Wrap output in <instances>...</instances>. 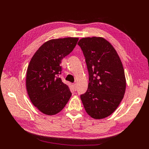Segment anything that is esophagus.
Instances as JSON below:
<instances>
[{
	"label": "esophagus",
	"mask_w": 149,
	"mask_h": 149,
	"mask_svg": "<svg viewBox=\"0 0 149 149\" xmlns=\"http://www.w3.org/2000/svg\"><path fill=\"white\" fill-rule=\"evenodd\" d=\"M73 86H74V89L75 90L76 89V88H77V84H73Z\"/></svg>",
	"instance_id": "esophagus-1"
}]
</instances>
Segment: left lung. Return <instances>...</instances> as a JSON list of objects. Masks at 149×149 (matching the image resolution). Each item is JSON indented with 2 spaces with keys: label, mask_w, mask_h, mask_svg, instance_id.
Listing matches in <instances>:
<instances>
[{
  "label": "left lung",
  "mask_w": 149,
  "mask_h": 149,
  "mask_svg": "<svg viewBox=\"0 0 149 149\" xmlns=\"http://www.w3.org/2000/svg\"><path fill=\"white\" fill-rule=\"evenodd\" d=\"M89 72L86 92L81 99L91 118L102 119L115 111L124 96L126 79L116 50L102 37H86L78 42Z\"/></svg>",
  "instance_id": "8db88e82"
}]
</instances>
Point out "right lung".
Masks as SVG:
<instances>
[{
  "mask_svg": "<svg viewBox=\"0 0 149 149\" xmlns=\"http://www.w3.org/2000/svg\"><path fill=\"white\" fill-rule=\"evenodd\" d=\"M78 38L52 39L44 43L31 58L27 70L26 88L33 105L47 115L64 108L72 93L59 77L61 60L76 45Z\"/></svg>",
  "mask_w": 149,
  "mask_h": 149,
  "instance_id": "add662e5",
  "label": "right lung"
}]
</instances>
